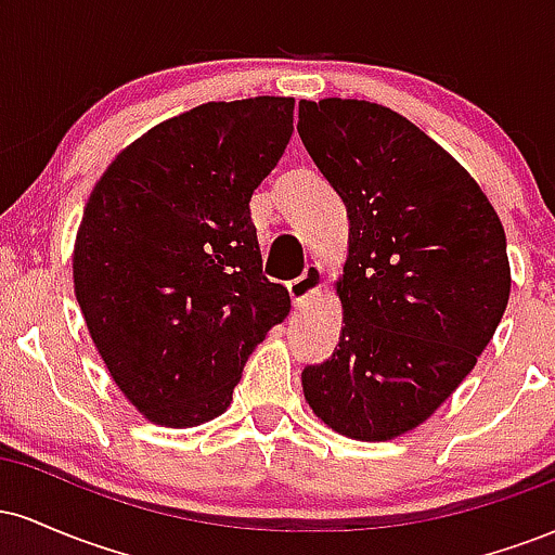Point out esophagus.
Here are the masks:
<instances>
[{
    "label": "esophagus",
    "mask_w": 555,
    "mask_h": 555,
    "mask_svg": "<svg viewBox=\"0 0 555 555\" xmlns=\"http://www.w3.org/2000/svg\"><path fill=\"white\" fill-rule=\"evenodd\" d=\"M286 286H289V295H292V299H295L297 308H305V302H308V299L313 297L315 292H321V286H323V269L318 263L305 266L302 276L292 279V282L286 284Z\"/></svg>",
    "instance_id": "obj_1"
}]
</instances>
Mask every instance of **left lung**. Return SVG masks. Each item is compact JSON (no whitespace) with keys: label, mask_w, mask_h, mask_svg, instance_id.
<instances>
[{"label":"left lung","mask_w":555,"mask_h":555,"mask_svg":"<svg viewBox=\"0 0 555 555\" xmlns=\"http://www.w3.org/2000/svg\"><path fill=\"white\" fill-rule=\"evenodd\" d=\"M297 132L349 219L339 349L305 367V401L341 436L391 441L493 339L512 292L506 234L469 171L388 106L299 101Z\"/></svg>","instance_id":"obj_1"}]
</instances>
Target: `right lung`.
Returning a JSON list of instances; mask_svg holds the SVG:
<instances>
[{"label": "right lung", "mask_w": 555, "mask_h": 555, "mask_svg": "<svg viewBox=\"0 0 555 555\" xmlns=\"http://www.w3.org/2000/svg\"><path fill=\"white\" fill-rule=\"evenodd\" d=\"M295 99L208 101L151 127L95 182L75 297L127 401L164 428L227 412L242 367L289 315L263 276L250 197L292 138Z\"/></svg>", "instance_id": "1"}]
</instances>
